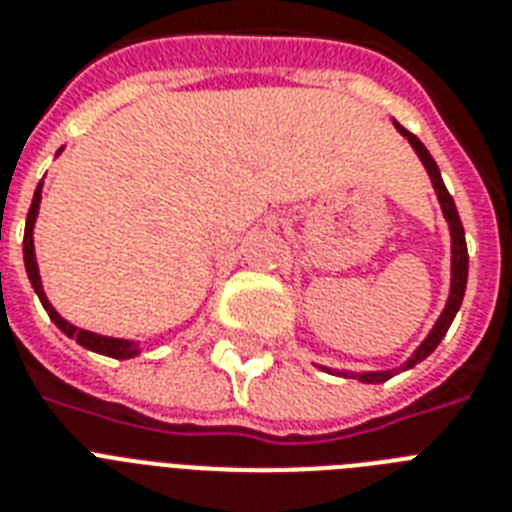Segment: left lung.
<instances>
[{
  "label": "left lung",
  "mask_w": 512,
  "mask_h": 512,
  "mask_svg": "<svg viewBox=\"0 0 512 512\" xmlns=\"http://www.w3.org/2000/svg\"><path fill=\"white\" fill-rule=\"evenodd\" d=\"M396 130L401 132V135H404L409 143H412V148L417 151V156H420V162L425 164V170H428L430 180H433V188H436L438 201H441V209H444V217H446V223H449V231H452V289H449V300H446L444 313L438 316L436 327L430 329V335L422 340L420 348L414 350L412 358H409V361L401 366V369H412L414 364H420L422 358H428L430 353L438 348V342L444 340V335L449 332V327H452L454 316H457V311H460L462 297H465V287H468V244H465V228H462V220H460V215H457V207H454L452 193L446 191L444 180H441V172H438V164L433 162L430 151L422 146L417 135L406 132L398 122H396ZM327 372H332V369H327ZM393 374H396V369H388V372H361V374H356V380L385 382V380H390ZM342 377H350V374L342 372Z\"/></svg>",
  "instance_id": "obj_1"
}]
</instances>
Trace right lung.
I'll return each mask as SVG.
<instances>
[{
    "instance_id": "1",
    "label": "right lung",
    "mask_w": 512,
    "mask_h": 512,
    "mask_svg": "<svg viewBox=\"0 0 512 512\" xmlns=\"http://www.w3.org/2000/svg\"><path fill=\"white\" fill-rule=\"evenodd\" d=\"M39 201H42V183L36 185L34 201H31V209H28V217H26V233H23V263H26L28 281H31V287H34V292L39 295V300H42L47 316L55 321V327H58L63 335H68L71 340L79 342L82 348L95 350V353H103V356H111V358L138 356L140 353L138 342L119 340V337H103V335H95V332H87V329L74 327V324H68V321L50 305V300H47V295H44V289H42V279H39V268H36V255H34V223H36V215H39Z\"/></svg>"
}]
</instances>
